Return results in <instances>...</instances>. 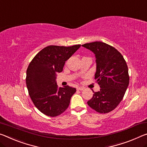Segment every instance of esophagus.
Here are the masks:
<instances>
[{
  "label": "esophagus",
  "mask_w": 147,
  "mask_h": 147,
  "mask_svg": "<svg viewBox=\"0 0 147 147\" xmlns=\"http://www.w3.org/2000/svg\"><path fill=\"white\" fill-rule=\"evenodd\" d=\"M77 90H78L82 91V90H84V87H78V88H77Z\"/></svg>",
  "instance_id": "obj_1"
}]
</instances>
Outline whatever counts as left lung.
<instances>
[{"mask_svg": "<svg viewBox=\"0 0 147 147\" xmlns=\"http://www.w3.org/2000/svg\"><path fill=\"white\" fill-rule=\"evenodd\" d=\"M82 46L95 55V79L101 88L88 105L97 113H108L119 105L129 85L127 63L116 48L106 43L96 41Z\"/></svg>", "mask_w": 147, "mask_h": 147, "instance_id": "obj_1", "label": "left lung"}]
</instances>
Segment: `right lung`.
<instances>
[{
	"label": "right lung",
	"mask_w": 147,
	"mask_h": 147,
	"mask_svg": "<svg viewBox=\"0 0 147 147\" xmlns=\"http://www.w3.org/2000/svg\"><path fill=\"white\" fill-rule=\"evenodd\" d=\"M80 46H48L37 53L28 66L26 85L29 94L34 106L44 115L55 117L68 108L76 88L69 86L59 88L56 76Z\"/></svg>",
	"instance_id": "right-lung-1"
}]
</instances>
